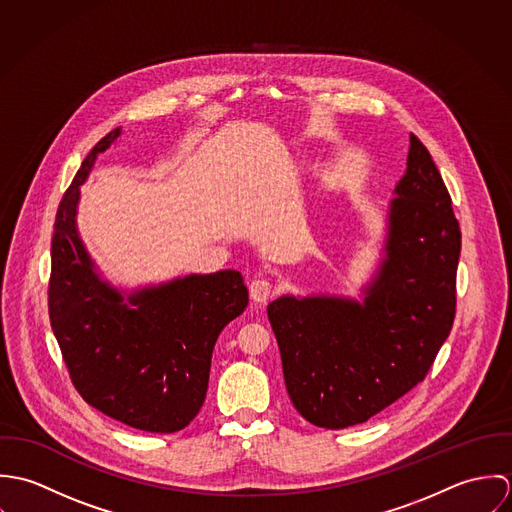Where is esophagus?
I'll list each match as a JSON object with an SVG mask.
<instances>
[{"label":"esophagus","mask_w":512,"mask_h":512,"mask_svg":"<svg viewBox=\"0 0 512 512\" xmlns=\"http://www.w3.org/2000/svg\"><path fill=\"white\" fill-rule=\"evenodd\" d=\"M272 295V284L268 280H254L250 284V297L256 301V303H266Z\"/></svg>","instance_id":"1"}]
</instances>
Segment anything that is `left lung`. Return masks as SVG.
<instances>
[{
    "instance_id": "8db88e82",
    "label": "left lung",
    "mask_w": 512,
    "mask_h": 512,
    "mask_svg": "<svg viewBox=\"0 0 512 512\" xmlns=\"http://www.w3.org/2000/svg\"><path fill=\"white\" fill-rule=\"evenodd\" d=\"M459 252L451 197L430 151L410 134L363 301L313 293L268 305L286 388L307 422L363 424L424 380L453 325Z\"/></svg>"
}]
</instances>
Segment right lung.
<instances>
[{
	"mask_svg": "<svg viewBox=\"0 0 512 512\" xmlns=\"http://www.w3.org/2000/svg\"><path fill=\"white\" fill-rule=\"evenodd\" d=\"M122 128L90 149L51 246L49 317L78 394L136 430L173 434L199 414L220 331L248 305L242 274H189L132 292L102 278L76 226L80 185Z\"/></svg>",
	"mask_w": 512,
	"mask_h": 512,
	"instance_id": "obj_1",
	"label": "right lung"
}]
</instances>
